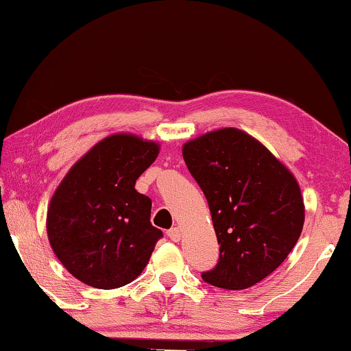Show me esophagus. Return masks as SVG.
I'll use <instances>...</instances> for the list:
<instances>
[{"label": "esophagus", "mask_w": 351, "mask_h": 351, "mask_svg": "<svg viewBox=\"0 0 351 351\" xmlns=\"http://www.w3.org/2000/svg\"><path fill=\"white\" fill-rule=\"evenodd\" d=\"M167 237H169L172 241H180V238H182V232H180V228H177V227H174V228H171V230H167Z\"/></svg>", "instance_id": "esophagus-1"}]
</instances>
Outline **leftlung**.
Instances as JSON below:
<instances>
[{
    "mask_svg": "<svg viewBox=\"0 0 351 351\" xmlns=\"http://www.w3.org/2000/svg\"><path fill=\"white\" fill-rule=\"evenodd\" d=\"M182 155L208 199L220 244L217 265L201 276L222 289H247L295 246L305 220L300 186L268 148L237 128L196 137Z\"/></svg>",
    "mask_w": 351,
    "mask_h": 351,
    "instance_id": "left-lung-1",
    "label": "left lung"
}]
</instances>
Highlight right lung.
I'll return each instance as SVG.
<instances>
[{
  "instance_id": "obj_1",
  "label": "right lung",
  "mask_w": 351,
  "mask_h": 351,
  "mask_svg": "<svg viewBox=\"0 0 351 351\" xmlns=\"http://www.w3.org/2000/svg\"><path fill=\"white\" fill-rule=\"evenodd\" d=\"M160 145L113 134L71 166L47 208V238L57 258L84 285L117 289L147 267L160 228L152 199L134 189Z\"/></svg>"
}]
</instances>
